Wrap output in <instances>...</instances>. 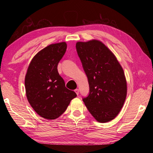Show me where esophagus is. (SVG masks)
Returning <instances> with one entry per match:
<instances>
[{
  "label": "esophagus",
  "instance_id": "obj_1",
  "mask_svg": "<svg viewBox=\"0 0 153 153\" xmlns=\"http://www.w3.org/2000/svg\"><path fill=\"white\" fill-rule=\"evenodd\" d=\"M75 92H76V94L77 95H78V94H79V89H76L75 90Z\"/></svg>",
  "mask_w": 153,
  "mask_h": 153
}]
</instances>
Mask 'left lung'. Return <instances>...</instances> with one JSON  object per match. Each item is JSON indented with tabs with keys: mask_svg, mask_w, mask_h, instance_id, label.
Returning <instances> with one entry per match:
<instances>
[{
	"mask_svg": "<svg viewBox=\"0 0 153 153\" xmlns=\"http://www.w3.org/2000/svg\"><path fill=\"white\" fill-rule=\"evenodd\" d=\"M76 48L89 85V96L83 101L97 121H112L126 98L123 69L112 51L99 40L78 41Z\"/></svg>",
	"mask_w": 153,
	"mask_h": 153,
	"instance_id": "obj_1",
	"label": "left lung"
}]
</instances>
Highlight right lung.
<instances>
[{"label": "right lung", "instance_id": "obj_1", "mask_svg": "<svg viewBox=\"0 0 153 153\" xmlns=\"http://www.w3.org/2000/svg\"><path fill=\"white\" fill-rule=\"evenodd\" d=\"M66 42L51 44L32 58L25 78L27 100L41 117L52 120L61 115L76 96L65 86L57 65L65 53Z\"/></svg>", "mask_w": 153, "mask_h": 153}]
</instances>
